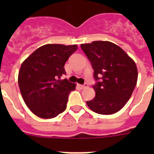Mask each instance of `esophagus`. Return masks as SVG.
Returning a JSON list of instances; mask_svg holds the SVG:
<instances>
[{
    "instance_id": "1",
    "label": "esophagus",
    "mask_w": 154,
    "mask_h": 154,
    "mask_svg": "<svg viewBox=\"0 0 154 154\" xmlns=\"http://www.w3.org/2000/svg\"><path fill=\"white\" fill-rule=\"evenodd\" d=\"M79 87L81 88V89H85V88L88 87V84L85 83V84H83V85H79Z\"/></svg>"
}]
</instances>
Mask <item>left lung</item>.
<instances>
[{"instance_id": "1", "label": "left lung", "mask_w": 154, "mask_h": 154, "mask_svg": "<svg viewBox=\"0 0 154 154\" xmlns=\"http://www.w3.org/2000/svg\"><path fill=\"white\" fill-rule=\"evenodd\" d=\"M81 48L92 64L96 96L87 101L96 113L110 115L118 112L130 99L137 82L134 61L120 47L110 42L96 41L82 44Z\"/></svg>"}]
</instances>
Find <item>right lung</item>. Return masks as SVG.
<instances>
[{
  "label": "right lung",
  "instance_id": "right-lung-1",
  "mask_svg": "<svg viewBox=\"0 0 154 154\" xmlns=\"http://www.w3.org/2000/svg\"><path fill=\"white\" fill-rule=\"evenodd\" d=\"M77 48L76 45H45L21 64L19 88L25 104L37 116L51 119L66 109L69 95L75 85L59 79L66 74L65 63Z\"/></svg>",
  "mask_w": 154,
  "mask_h": 154
}]
</instances>
